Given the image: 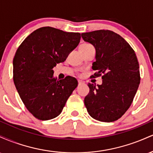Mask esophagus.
Here are the masks:
<instances>
[{
  "instance_id": "1",
  "label": "esophagus",
  "mask_w": 153,
  "mask_h": 153,
  "mask_svg": "<svg viewBox=\"0 0 153 153\" xmlns=\"http://www.w3.org/2000/svg\"><path fill=\"white\" fill-rule=\"evenodd\" d=\"M82 83H83V81H82V80H78V84H79V85H80V84H82Z\"/></svg>"
}]
</instances>
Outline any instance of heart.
<instances>
[{
  "label": "heart",
  "instance_id": "b5f03b06",
  "mask_svg": "<svg viewBox=\"0 0 153 153\" xmlns=\"http://www.w3.org/2000/svg\"><path fill=\"white\" fill-rule=\"evenodd\" d=\"M89 46H91V45H89V44H83V45H82L80 47H89Z\"/></svg>",
  "mask_w": 153,
  "mask_h": 153
}]
</instances>
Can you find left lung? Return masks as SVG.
<instances>
[{
	"label": "left lung",
	"instance_id": "left-lung-1",
	"mask_svg": "<svg viewBox=\"0 0 153 153\" xmlns=\"http://www.w3.org/2000/svg\"><path fill=\"white\" fill-rule=\"evenodd\" d=\"M81 36L96 49L92 68L97 73L92 76L103 75L101 85H88L90 91L84 99L87 111L100 122H114L131 106L140 85L136 54L124 38L112 31L98 30Z\"/></svg>",
	"mask_w": 153,
	"mask_h": 153
}]
</instances>
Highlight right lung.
I'll return each mask as SVG.
<instances>
[{
  "mask_svg": "<svg viewBox=\"0 0 153 153\" xmlns=\"http://www.w3.org/2000/svg\"><path fill=\"white\" fill-rule=\"evenodd\" d=\"M80 38V33L45 26L33 31L16 50L13 82L23 103L36 119L50 120L60 114L78 86L73 77L57 80L52 69L65 61Z\"/></svg>",
  "mask_w": 153,
  "mask_h": 153,
  "instance_id": "obj_1",
  "label": "right lung"
}]
</instances>
